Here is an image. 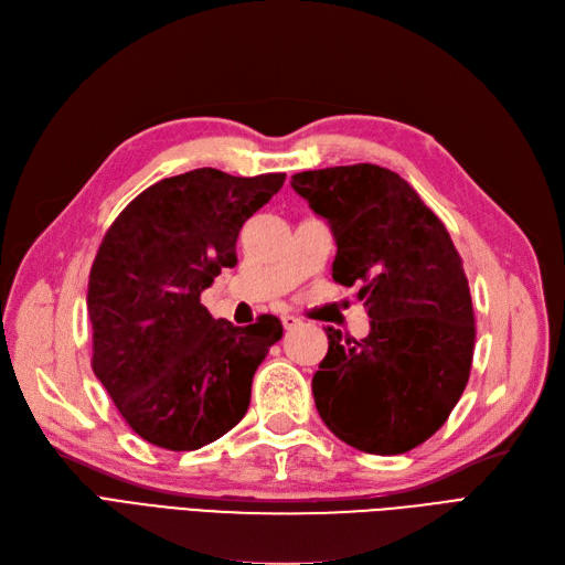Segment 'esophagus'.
Returning a JSON list of instances; mask_svg holds the SVG:
<instances>
[{
    "mask_svg": "<svg viewBox=\"0 0 565 565\" xmlns=\"http://www.w3.org/2000/svg\"><path fill=\"white\" fill-rule=\"evenodd\" d=\"M281 323H284L286 331H294V329H298V326L302 323V319L296 317V315H284V317H281Z\"/></svg>",
    "mask_w": 565,
    "mask_h": 565,
    "instance_id": "1",
    "label": "esophagus"
}]
</instances>
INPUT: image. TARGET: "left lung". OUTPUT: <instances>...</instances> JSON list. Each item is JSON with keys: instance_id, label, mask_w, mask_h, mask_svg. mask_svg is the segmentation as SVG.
<instances>
[{"instance_id": "obj_1", "label": "left lung", "mask_w": 565, "mask_h": 565, "mask_svg": "<svg viewBox=\"0 0 565 565\" xmlns=\"http://www.w3.org/2000/svg\"><path fill=\"white\" fill-rule=\"evenodd\" d=\"M335 236L333 279L359 286L363 340L329 333L315 404L340 441L398 455L425 444L460 402L475 356V307L462 258L406 180L375 163L290 180Z\"/></svg>"}]
</instances>
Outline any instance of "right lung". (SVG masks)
Listing matches in <instances>:
<instances>
[{"label":"right lung","mask_w":565,"mask_h":565,"mask_svg":"<svg viewBox=\"0 0 565 565\" xmlns=\"http://www.w3.org/2000/svg\"><path fill=\"white\" fill-rule=\"evenodd\" d=\"M284 180L194 169L142 190L107 227L88 275L90 366L140 439L196 450L246 415L281 321H215L202 290L236 265L242 225Z\"/></svg>","instance_id":"obj_1"}]
</instances>
